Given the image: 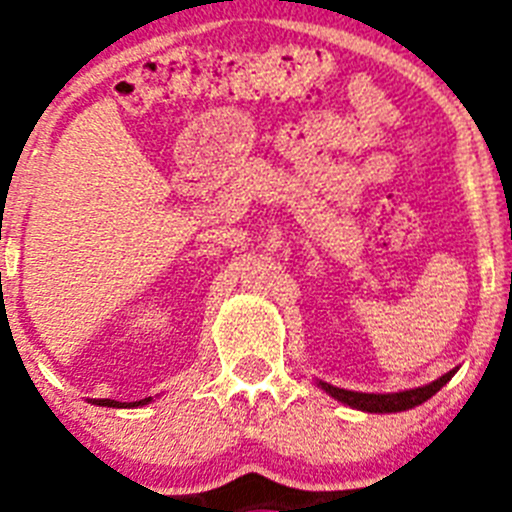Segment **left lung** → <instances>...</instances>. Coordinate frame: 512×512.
I'll return each mask as SVG.
<instances>
[{
  "mask_svg": "<svg viewBox=\"0 0 512 512\" xmlns=\"http://www.w3.org/2000/svg\"><path fill=\"white\" fill-rule=\"evenodd\" d=\"M451 374L454 372L443 374L441 379L425 384V387H418V390L392 392V395H366V392L341 390V387H333V384H325V382H320V387H323L330 397H336V400L346 402V405H351V408L356 410H366V413H400V410L415 408V405H420V402H425L428 397L436 395L443 384L449 382Z\"/></svg>",
  "mask_w": 512,
  "mask_h": 512,
  "instance_id": "obj_1",
  "label": "left lung"
}]
</instances>
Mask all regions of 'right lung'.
Segmentation results:
<instances>
[{
    "mask_svg": "<svg viewBox=\"0 0 512 512\" xmlns=\"http://www.w3.org/2000/svg\"><path fill=\"white\" fill-rule=\"evenodd\" d=\"M146 402H151V397H146V400H140V402H130V405L117 400H97V405H107V408H135V405H146Z\"/></svg>",
    "mask_w": 512,
    "mask_h": 512,
    "instance_id": "1",
    "label": "right lung"
}]
</instances>
